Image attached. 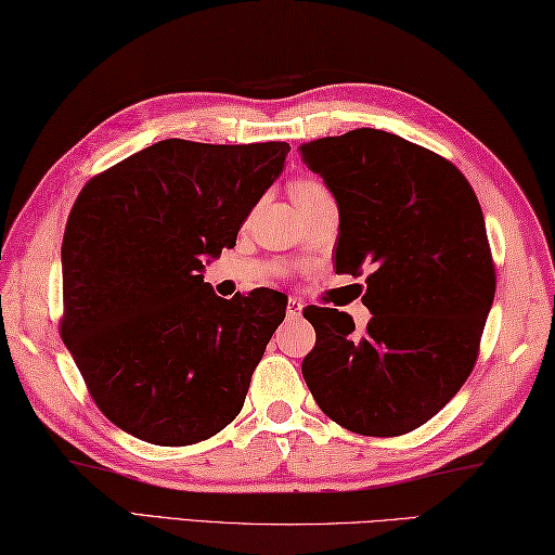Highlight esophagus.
<instances>
[{
	"label": "esophagus",
	"mask_w": 555,
	"mask_h": 555,
	"mask_svg": "<svg viewBox=\"0 0 555 555\" xmlns=\"http://www.w3.org/2000/svg\"><path fill=\"white\" fill-rule=\"evenodd\" d=\"M301 311H304V304H301L299 299L289 297V299H287V319H289V321H292V319H299Z\"/></svg>",
	"instance_id": "esophagus-1"
}]
</instances>
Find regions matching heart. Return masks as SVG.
Returning a JSON list of instances; mask_svg holds the SVG:
<instances>
[{
	"mask_svg": "<svg viewBox=\"0 0 555 555\" xmlns=\"http://www.w3.org/2000/svg\"><path fill=\"white\" fill-rule=\"evenodd\" d=\"M289 194L292 201L299 203V201H307V198H315V196H323L327 194L325 186L315 182V179H294L292 186H289Z\"/></svg>",
	"mask_w": 555,
	"mask_h": 555,
	"instance_id": "1",
	"label": "heart"
}]
</instances>
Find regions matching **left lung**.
Listing matches in <instances>:
<instances>
[{"instance_id": "1", "label": "left lung", "mask_w": 555, "mask_h": 555, "mask_svg": "<svg viewBox=\"0 0 555 555\" xmlns=\"http://www.w3.org/2000/svg\"><path fill=\"white\" fill-rule=\"evenodd\" d=\"M340 210L337 273L366 275L364 333L352 315L307 307L315 347L304 380L333 422L402 436L455 398L477 364L495 268L483 212L446 157L380 129L299 145Z\"/></svg>"}]
</instances>
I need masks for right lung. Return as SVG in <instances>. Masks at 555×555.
Here are the masks:
<instances>
[{"label":"right lung","instance_id":"obj_1","mask_svg":"<svg viewBox=\"0 0 555 555\" xmlns=\"http://www.w3.org/2000/svg\"><path fill=\"white\" fill-rule=\"evenodd\" d=\"M282 141L167 139L81 189L62 242L60 333L107 420L153 446H191L242 412L287 299H222L206 256L234 246L285 167Z\"/></svg>","mask_w":555,"mask_h":555}]
</instances>
